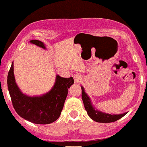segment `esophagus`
<instances>
[{"mask_svg":"<svg viewBox=\"0 0 147 147\" xmlns=\"http://www.w3.org/2000/svg\"><path fill=\"white\" fill-rule=\"evenodd\" d=\"M74 80H75V83H79L82 80V77L81 75H79V74H75V75H73Z\"/></svg>","mask_w":147,"mask_h":147,"instance_id":"esophagus-1","label":"esophagus"}]
</instances>
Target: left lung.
<instances>
[{"mask_svg":"<svg viewBox=\"0 0 147 147\" xmlns=\"http://www.w3.org/2000/svg\"><path fill=\"white\" fill-rule=\"evenodd\" d=\"M81 88H82V97L84 107H85L86 111H87L88 116L92 120L101 123L113 122L124 117L128 113H124L122 114H109L97 110L92 105L91 99L89 96L87 95L86 92H85L84 88L82 86H81Z\"/></svg>","mask_w":147,"mask_h":147,"instance_id":"left-lung-1","label":"left lung"}]
</instances>
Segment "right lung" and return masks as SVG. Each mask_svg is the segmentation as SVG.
<instances>
[{"mask_svg":"<svg viewBox=\"0 0 147 147\" xmlns=\"http://www.w3.org/2000/svg\"><path fill=\"white\" fill-rule=\"evenodd\" d=\"M30 43L46 49L44 43L38 40H31ZM73 84L72 77L64 78L57 75L50 91L39 96H29L23 93L16 83L13 62L7 75L8 90L16 112L23 119L37 124H50L59 117L68 88Z\"/></svg>","mask_w":147,"mask_h":147,"instance_id":"add662e5","label":"right lung"}]
</instances>
